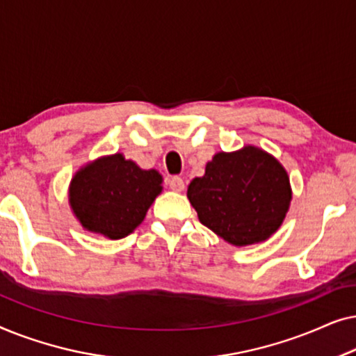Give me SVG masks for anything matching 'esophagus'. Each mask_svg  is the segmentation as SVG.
Instances as JSON below:
<instances>
[{"instance_id":"34e87169","label":"esophagus","mask_w":356,"mask_h":356,"mask_svg":"<svg viewBox=\"0 0 356 356\" xmlns=\"http://www.w3.org/2000/svg\"><path fill=\"white\" fill-rule=\"evenodd\" d=\"M168 188L172 189V191L181 193L183 189H184L183 178H179V177H170V178H168Z\"/></svg>"}]
</instances>
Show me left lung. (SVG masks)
<instances>
[{
  "mask_svg": "<svg viewBox=\"0 0 356 356\" xmlns=\"http://www.w3.org/2000/svg\"><path fill=\"white\" fill-rule=\"evenodd\" d=\"M202 225L235 246L264 241L284 222L291 189L289 175L264 150L248 145L213 155L206 175L188 186Z\"/></svg>",
  "mask_w": 356,
  "mask_h": 356,
  "instance_id": "left-lung-1",
  "label": "left lung"
}]
</instances>
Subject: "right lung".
Here are the masks:
<instances>
[{"label":"right lung","instance_id":"obj_1","mask_svg":"<svg viewBox=\"0 0 356 356\" xmlns=\"http://www.w3.org/2000/svg\"><path fill=\"white\" fill-rule=\"evenodd\" d=\"M157 170H140L121 154L87 165L71 181L70 201L87 230L120 240L140 222L162 191Z\"/></svg>","mask_w":356,"mask_h":356}]
</instances>
